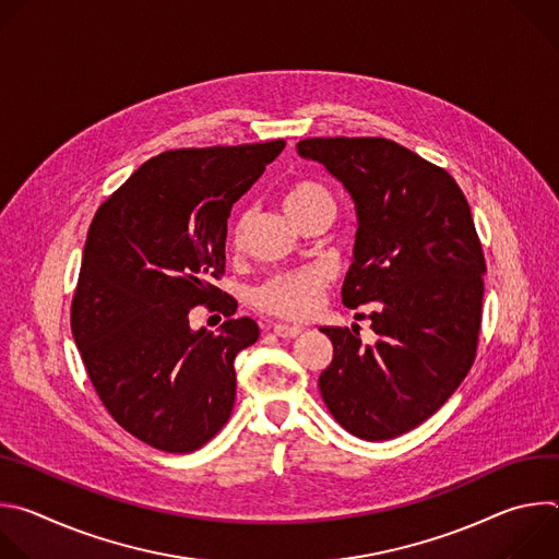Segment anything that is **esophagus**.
Segmentation results:
<instances>
[{
    "label": "esophagus",
    "mask_w": 559,
    "mask_h": 559,
    "mask_svg": "<svg viewBox=\"0 0 559 559\" xmlns=\"http://www.w3.org/2000/svg\"><path fill=\"white\" fill-rule=\"evenodd\" d=\"M274 334H276L278 338H287V341H292V338L300 336V334H302V330H300V328H289V325H274Z\"/></svg>",
    "instance_id": "1"
}]
</instances>
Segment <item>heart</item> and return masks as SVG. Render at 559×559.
<instances>
[{"label":"heart","mask_w":559,"mask_h":559,"mask_svg":"<svg viewBox=\"0 0 559 559\" xmlns=\"http://www.w3.org/2000/svg\"><path fill=\"white\" fill-rule=\"evenodd\" d=\"M330 205L334 207L332 194L316 181H296L283 194V207L292 221L300 218L302 214ZM248 229V214H241L234 223L231 229V243L238 248L243 243V236ZM328 287V274L321 267H302L283 272L270 278L263 287L257 289V305L270 316L283 318L289 323H302L318 311L323 302V294Z\"/></svg>","instance_id":"obj_1"}]
</instances>
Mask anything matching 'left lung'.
Returning a JSON list of instances; mask_svg holds the SVG:
<instances>
[{"label":"left lung","mask_w":559,"mask_h":559,"mask_svg":"<svg viewBox=\"0 0 559 559\" xmlns=\"http://www.w3.org/2000/svg\"><path fill=\"white\" fill-rule=\"evenodd\" d=\"M296 150L356 203L343 302L369 305L378 334L365 345L356 328H321L334 360L318 386L349 433L397 438L431 418L475 360L487 263L471 207L447 170L382 136H316Z\"/></svg>","instance_id":"1"}]
</instances>
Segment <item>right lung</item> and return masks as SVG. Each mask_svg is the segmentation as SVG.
I'll list each match as a JSON object with an SVG mask.
<instances>
[{"mask_svg": "<svg viewBox=\"0 0 559 559\" xmlns=\"http://www.w3.org/2000/svg\"><path fill=\"white\" fill-rule=\"evenodd\" d=\"M283 147L276 139L162 152L91 223L72 336L108 414L158 451L201 449L231 414L234 358L259 341V325L243 316L218 334L194 332L188 316L197 305L236 311L212 285L225 272L227 216Z\"/></svg>", "mask_w": 559, "mask_h": 559, "instance_id": "right-lung-1", "label": "right lung"}]
</instances>
